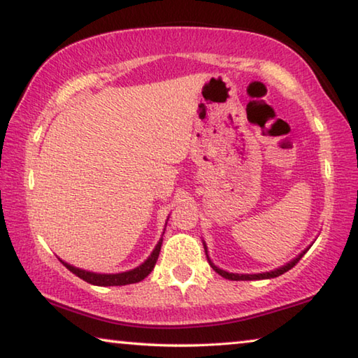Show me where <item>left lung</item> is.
<instances>
[{
    "mask_svg": "<svg viewBox=\"0 0 358 358\" xmlns=\"http://www.w3.org/2000/svg\"><path fill=\"white\" fill-rule=\"evenodd\" d=\"M203 248H205V254H207V259H208V262H210V265H211V268H213L217 275H221L222 278H226V280H230V281H252V280H270V278H276V276H280V275H282V273H286V271H289L290 268H292V266H295L296 265V262H299V260L305 256L306 254V251H308V248L303 252H300L299 256H296L294 260H290L289 264H286V265H282V266H280V268H276V270H271V271H265V273H254V275H238V273H229V271H224V270H221V268H217V266L211 262L210 260V257H208V252H207V245L203 243Z\"/></svg>",
    "mask_w": 358,
    "mask_h": 358,
    "instance_id": "1",
    "label": "left lung"
}]
</instances>
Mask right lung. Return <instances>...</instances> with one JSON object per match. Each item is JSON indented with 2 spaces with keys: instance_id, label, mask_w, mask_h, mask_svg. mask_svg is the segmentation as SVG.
Returning a JSON list of instances; mask_svg holds the SVG:
<instances>
[{
  "instance_id": "right-lung-1",
  "label": "right lung",
  "mask_w": 358,
  "mask_h": 358,
  "mask_svg": "<svg viewBox=\"0 0 358 358\" xmlns=\"http://www.w3.org/2000/svg\"><path fill=\"white\" fill-rule=\"evenodd\" d=\"M161 245H162V238L157 241L156 248L151 252V256L145 260L142 265H138L137 268L129 270V271H123V273H113V275H107V273H93V271H87L82 268H76L69 264H66L64 260H62V264L68 268L69 271H72L76 276L80 278V280L87 281L93 286H126V284H134L138 282L147 278L151 270L155 268L156 260L159 257V251H161Z\"/></svg>"
}]
</instances>
